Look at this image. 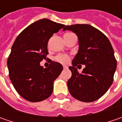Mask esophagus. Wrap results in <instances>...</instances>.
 Here are the masks:
<instances>
[{
  "instance_id": "34e87169",
  "label": "esophagus",
  "mask_w": 122,
  "mask_h": 122,
  "mask_svg": "<svg viewBox=\"0 0 122 122\" xmlns=\"http://www.w3.org/2000/svg\"><path fill=\"white\" fill-rule=\"evenodd\" d=\"M63 68L64 69H66V68H68V66H66V65H63Z\"/></svg>"
}]
</instances>
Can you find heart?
Wrapping results in <instances>:
<instances>
[{
    "label": "heart",
    "mask_w": 122,
    "mask_h": 122,
    "mask_svg": "<svg viewBox=\"0 0 122 122\" xmlns=\"http://www.w3.org/2000/svg\"><path fill=\"white\" fill-rule=\"evenodd\" d=\"M68 60H69V58H68V56L64 55V54H60L56 57V60H57L59 62L63 64L67 63L68 62Z\"/></svg>",
    "instance_id": "1"
}]
</instances>
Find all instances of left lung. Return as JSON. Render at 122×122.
I'll use <instances>...</instances> for the list:
<instances>
[{"mask_svg":"<svg viewBox=\"0 0 122 122\" xmlns=\"http://www.w3.org/2000/svg\"><path fill=\"white\" fill-rule=\"evenodd\" d=\"M66 30L73 31L79 39L78 53L72 61L73 66L68 67L72 72L67 82L68 91L79 101H96L105 94L113 81L117 61L112 45L102 32L91 25L66 26L63 30ZM78 64L86 65L81 73L75 67Z\"/></svg>","mask_w":122,"mask_h":122,"instance_id":"obj_1","label":"left lung"}]
</instances>
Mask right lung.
<instances>
[{"label":"right lung","mask_w":122,"mask_h":122,"mask_svg":"<svg viewBox=\"0 0 122 122\" xmlns=\"http://www.w3.org/2000/svg\"><path fill=\"white\" fill-rule=\"evenodd\" d=\"M64 26L48 19L39 20L25 28L13 43L7 60L9 75L16 91L27 101L40 102L52 94L62 65L53 61L43 68L40 62L48 54L49 39Z\"/></svg>","instance_id":"1"}]
</instances>
